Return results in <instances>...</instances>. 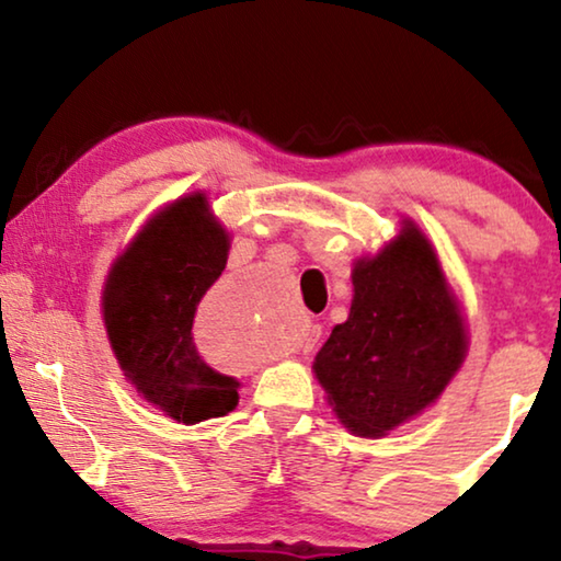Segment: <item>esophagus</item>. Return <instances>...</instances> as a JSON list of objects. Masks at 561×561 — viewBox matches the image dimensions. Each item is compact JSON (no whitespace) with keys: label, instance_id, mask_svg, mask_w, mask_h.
I'll list each match as a JSON object with an SVG mask.
<instances>
[{"label":"esophagus","instance_id":"34e87169","mask_svg":"<svg viewBox=\"0 0 561 561\" xmlns=\"http://www.w3.org/2000/svg\"><path fill=\"white\" fill-rule=\"evenodd\" d=\"M319 336H321V327L319 324H309L304 329V340H301V344H304V350H311L313 344L319 342Z\"/></svg>","mask_w":561,"mask_h":561}]
</instances>
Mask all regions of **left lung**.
<instances>
[{
  "label": "left lung",
  "instance_id": "8db88e82",
  "mask_svg": "<svg viewBox=\"0 0 561 561\" xmlns=\"http://www.w3.org/2000/svg\"><path fill=\"white\" fill-rule=\"evenodd\" d=\"M350 319L332 329L313 373L342 424L380 436L416 416L462 365L467 336L439 260L416 227L352 271Z\"/></svg>",
  "mask_w": 561,
  "mask_h": 561
}]
</instances>
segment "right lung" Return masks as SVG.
Returning <instances> with one entry per match:
<instances>
[{"mask_svg":"<svg viewBox=\"0 0 561 561\" xmlns=\"http://www.w3.org/2000/svg\"><path fill=\"white\" fill-rule=\"evenodd\" d=\"M229 240L202 194L160 211L112 267L104 324L133 386L181 424L219 419L240 382L206 363L194 317L227 265Z\"/></svg>","mask_w":561,"mask_h":561,"instance_id":"obj_1","label":"right lung"}]
</instances>
